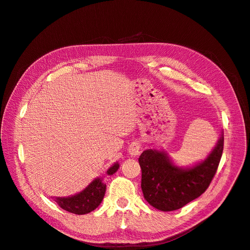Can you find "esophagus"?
Here are the masks:
<instances>
[{"mask_svg": "<svg viewBox=\"0 0 250 250\" xmlns=\"http://www.w3.org/2000/svg\"><path fill=\"white\" fill-rule=\"evenodd\" d=\"M140 150H141V147L138 144H132L129 147V154L132 157H136L137 154L140 153Z\"/></svg>", "mask_w": 250, "mask_h": 250, "instance_id": "34e87169", "label": "esophagus"}]
</instances>
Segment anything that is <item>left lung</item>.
Returning <instances> with one entry per match:
<instances>
[{
	"instance_id": "obj_1",
	"label": "left lung",
	"mask_w": 250,
	"mask_h": 250,
	"mask_svg": "<svg viewBox=\"0 0 250 250\" xmlns=\"http://www.w3.org/2000/svg\"><path fill=\"white\" fill-rule=\"evenodd\" d=\"M223 146L224 133L222 131L207 158L190 167L178 166L164 150H144L139 163L145 200L161 211H172L199 198L217 172Z\"/></svg>"
}]
</instances>
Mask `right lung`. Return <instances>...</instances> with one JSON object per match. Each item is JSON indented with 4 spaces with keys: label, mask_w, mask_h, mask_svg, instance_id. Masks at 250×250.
<instances>
[{
    "label": "right lung",
    "mask_w": 250,
    "mask_h": 250,
    "mask_svg": "<svg viewBox=\"0 0 250 250\" xmlns=\"http://www.w3.org/2000/svg\"><path fill=\"white\" fill-rule=\"evenodd\" d=\"M119 163L112 164L107 174L111 175L119 169ZM106 191V184L103 182V177H98L82 191L70 197H52L57 204L66 211L76 214H86L94 210L102 202Z\"/></svg>",
    "instance_id": "right-lung-1"
}]
</instances>
